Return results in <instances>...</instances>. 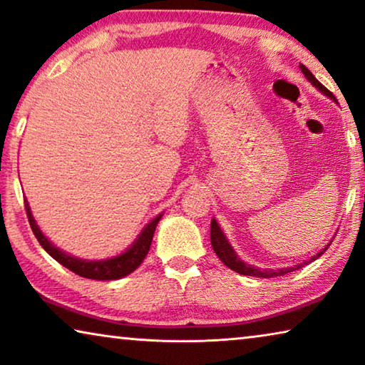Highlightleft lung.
Returning a JSON list of instances; mask_svg holds the SVG:
<instances>
[{
  "label": "left lung",
  "instance_id": "1",
  "mask_svg": "<svg viewBox=\"0 0 365 365\" xmlns=\"http://www.w3.org/2000/svg\"><path fill=\"white\" fill-rule=\"evenodd\" d=\"M300 68H302V72L304 73V77H307L309 81H312V83L317 86L319 91H322V93H324L326 96H329L331 100H334L333 93H331V91L326 88L324 85L319 83V81L314 78V75L309 72V70L304 67V65L300 63ZM211 246H213L216 255H217V257H220V260L226 265V267H230L231 270H235V272H237V274H241V275H251V277L254 275V277H264V279H269V277L285 275V274H288V272L298 270V269L302 267V265H307L308 264V262H303V264L293 265V267L277 269V270H260V269L252 267V265H249V264H244L242 260L237 257V254L235 252V249L230 246V242H227L226 236L222 235L221 227L217 226L216 220H211ZM328 246H329V244H328ZM326 249H328V247H324L322 252H318V255H314L312 260L322 257V254L326 251ZM312 260H309V262H312Z\"/></svg>",
  "mask_w": 365,
  "mask_h": 365
}]
</instances>
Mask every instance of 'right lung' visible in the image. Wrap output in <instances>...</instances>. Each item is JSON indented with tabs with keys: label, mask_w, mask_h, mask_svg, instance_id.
I'll return each mask as SVG.
<instances>
[{
	"label": "right lung",
	"mask_w": 365,
	"mask_h": 365,
	"mask_svg": "<svg viewBox=\"0 0 365 365\" xmlns=\"http://www.w3.org/2000/svg\"><path fill=\"white\" fill-rule=\"evenodd\" d=\"M24 206H26L27 220H29V225L32 227V232H34L36 239L43 247V251L51 255V257L56 259L58 264H62L63 267L75 272V274L80 277H85V279H91V280H118L138 269L149 252L155 226L162 217V215L154 217V220L144 227L139 237L133 242V246H130L128 251L123 252L121 255H116V257L105 259V260H83V259L73 257V255L65 254L63 251H61V249L53 246V244L42 235V231L39 230V226H37L34 216L31 213L29 203H27L26 200H24Z\"/></svg>",
	"instance_id": "1"
}]
</instances>
